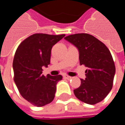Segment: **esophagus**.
Here are the masks:
<instances>
[{"label": "esophagus", "instance_id": "34e87169", "mask_svg": "<svg viewBox=\"0 0 125 125\" xmlns=\"http://www.w3.org/2000/svg\"><path fill=\"white\" fill-rule=\"evenodd\" d=\"M63 76L65 77V79H72L71 76H67V75H64Z\"/></svg>", "mask_w": 125, "mask_h": 125}]
</instances>
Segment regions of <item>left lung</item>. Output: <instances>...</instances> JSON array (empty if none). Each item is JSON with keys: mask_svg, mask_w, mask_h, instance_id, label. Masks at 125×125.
Here are the masks:
<instances>
[{"mask_svg": "<svg viewBox=\"0 0 125 125\" xmlns=\"http://www.w3.org/2000/svg\"><path fill=\"white\" fill-rule=\"evenodd\" d=\"M79 53L80 65H85V79L74 90L75 96L84 103L95 104L102 101L113 87L115 67L110 51L91 35L78 33L65 37Z\"/></svg>", "mask_w": 125, "mask_h": 125, "instance_id": "left-lung-1", "label": "left lung"}]
</instances>
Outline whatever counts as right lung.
<instances>
[{
    "instance_id": "right-lung-1",
    "label": "right lung",
    "mask_w": 125,
    "mask_h": 125,
    "mask_svg": "<svg viewBox=\"0 0 125 125\" xmlns=\"http://www.w3.org/2000/svg\"><path fill=\"white\" fill-rule=\"evenodd\" d=\"M65 36L34 34L22 42L16 51L13 60L14 81L22 97L35 106H44L55 97L56 85L62 76H44L42 67L50 64L53 46Z\"/></svg>"
}]
</instances>
